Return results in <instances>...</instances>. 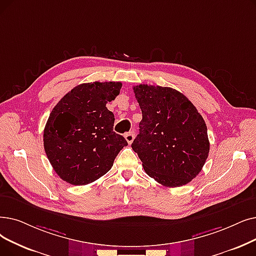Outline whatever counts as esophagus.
<instances>
[{"mask_svg":"<svg viewBox=\"0 0 256 256\" xmlns=\"http://www.w3.org/2000/svg\"><path fill=\"white\" fill-rule=\"evenodd\" d=\"M126 140L128 141V144H130L132 141H134V138H135V132H128V134H126Z\"/></svg>","mask_w":256,"mask_h":256,"instance_id":"obj_1","label":"esophagus"}]
</instances>
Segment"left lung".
<instances>
[{
  "label": "left lung",
  "instance_id": "1",
  "mask_svg": "<svg viewBox=\"0 0 256 256\" xmlns=\"http://www.w3.org/2000/svg\"><path fill=\"white\" fill-rule=\"evenodd\" d=\"M134 93L142 120L132 148L144 170L166 187L190 183L202 170L209 154L203 117L174 88L139 84Z\"/></svg>",
  "mask_w": 256,
  "mask_h": 256
}]
</instances>
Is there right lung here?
Instances as JSON below:
<instances>
[{
  "instance_id": "right-lung-1",
  "label": "right lung",
  "mask_w": 256,
  "mask_h": 256,
  "mask_svg": "<svg viewBox=\"0 0 256 256\" xmlns=\"http://www.w3.org/2000/svg\"><path fill=\"white\" fill-rule=\"evenodd\" d=\"M121 86L115 82L82 84L53 108L44 130V148L53 170L66 183L96 181L128 146L113 130L114 114L106 106Z\"/></svg>"
}]
</instances>
